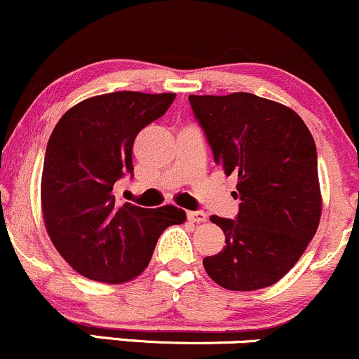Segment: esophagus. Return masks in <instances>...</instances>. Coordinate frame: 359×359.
Returning a JSON list of instances; mask_svg holds the SVG:
<instances>
[{
  "mask_svg": "<svg viewBox=\"0 0 359 359\" xmlns=\"http://www.w3.org/2000/svg\"><path fill=\"white\" fill-rule=\"evenodd\" d=\"M205 217L207 216L204 210H190V212H188V219L194 221V223H204Z\"/></svg>",
  "mask_w": 359,
  "mask_h": 359,
  "instance_id": "1",
  "label": "esophagus"
}]
</instances>
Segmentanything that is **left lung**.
<instances>
[{
    "instance_id": "obj_1",
    "label": "left lung",
    "mask_w": 359,
    "mask_h": 359,
    "mask_svg": "<svg viewBox=\"0 0 359 359\" xmlns=\"http://www.w3.org/2000/svg\"><path fill=\"white\" fill-rule=\"evenodd\" d=\"M190 107L226 176H236L235 219L210 216L224 231L207 275L228 290L278 282L299 261L321 216L316 145L304 121L252 93L190 95Z\"/></svg>"
}]
</instances>
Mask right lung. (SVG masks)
<instances>
[{
  "mask_svg": "<svg viewBox=\"0 0 359 359\" xmlns=\"http://www.w3.org/2000/svg\"><path fill=\"white\" fill-rule=\"evenodd\" d=\"M175 93L116 91L77 103L55 126L44 154V224L60 256L83 276L123 283L149 266L158 236L187 219L175 205H119L116 181L133 176V143L164 116Z\"/></svg>",
  "mask_w": 359,
  "mask_h": 359,
  "instance_id": "right-lung-1",
  "label": "right lung"
}]
</instances>
